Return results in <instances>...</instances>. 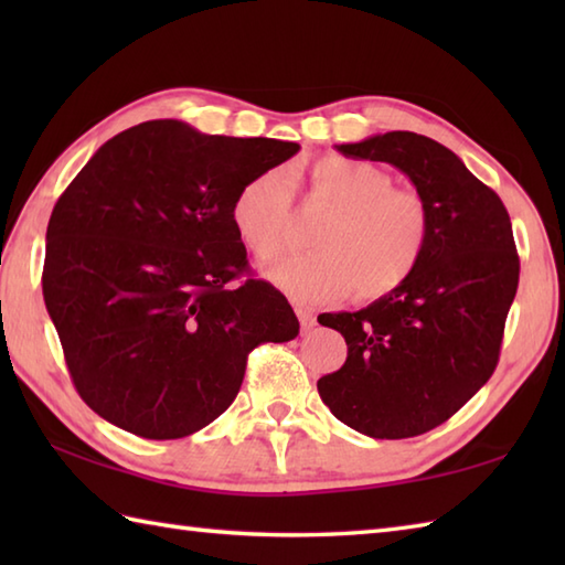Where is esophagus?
Here are the masks:
<instances>
[{"instance_id":"esophagus-1","label":"esophagus","mask_w":565,"mask_h":565,"mask_svg":"<svg viewBox=\"0 0 565 565\" xmlns=\"http://www.w3.org/2000/svg\"><path fill=\"white\" fill-rule=\"evenodd\" d=\"M296 316H298V322H301L303 330H313V328H316V316L310 313V310L296 308Z\"/></svg>"}]
</instances>
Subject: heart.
<instances>
[{
    "label": "heart",
    "mask_w": 565,
    "mask_h": 565,
    "mask_svg": "<svg viewBox=\"0 0 565 565\" xmlns=\"http://www.w3.org/2000/svg\"><path fill=\"white\" fill-rule=\"evenodd\" d=\"M301 179V174H296ZM308 203L330 209L306 255L281 257L264 276L296 301H340L354 291L376 301L411 279L425 255L429 215L411 191L395 189L381 167L320 158L308 167ZM291 182L281 170L259 172L235 191L231 221L239 243L257 259H271L289 243Z\"/></svg>",
    "instance_id": "b5f03b06"
}]
</instances>
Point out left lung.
<instances>
[{"label": "left lung", "instance_id": "left-lung-1", "mask_svg": "<svg viewBox=\"0 0 565 565\" xmlns=\"http://www.w3.org/2000/svg\"><path fill=\"white\" fill-rule=\"evenodd\" d=\"M334 148L398 167L425 203L429 237L401 289L356 313L318 318L347 342V362L318 381V393L340 423L366 437L425 435L498 366L520 284L510 215L493 189L427 136L391 130Z\"/></svg>", "mask_w": 565, "mask_h": 565}]
</instances>
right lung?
Wrapping results in <instances>:
<instances>
[{
  "mask_svg": "<svg viewBox=\"0 0 565 565\" xmlns=\"http://www.w3.org/2000/svg\"><path fill=\"white\" fill-rule=\"evenodd\" d=\"M298 142L199 134L174 118L106 140L57 199L43 298L82 401L146 439L189 437L223 415L247 354L289 342L298 318L262 279L231 201Z\"/></svg>",
  "mask_w": 565,
  "mask_h": 565,
  "instance_id": "add662e5",
  "label": "right lung"
}]
</instances>
